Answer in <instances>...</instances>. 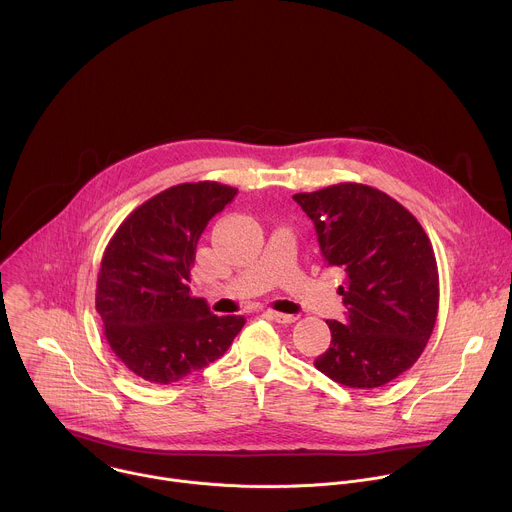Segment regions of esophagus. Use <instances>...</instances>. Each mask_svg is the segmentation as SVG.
Instances as JSON below:
<instances>
[{
    "mask_svg": "<svg viewBox=\"0 0 512 512\" xmlns=\"http://www.w3.org/2000/svg\"><path fill=\"white\" fill-rule=\"evenodd\" d=\"M269 314V318L271 320H275L277 324H291V322H296V316L294 314H283V312H267Z\"/></svg>",
    "mask_w": 512,
    "mask_h": 512,
    "instance_id": "esophagus-1",
    "label": "esophagus"
}]
</instances>
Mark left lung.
<instances>
[{"instance_id":"left-lung-1","label":"left lung","mask_w":512,"mask_h":512,"mask_svg":"<svg viewBox=\"0 0 512 512\" xmlns=\"http://www.w3.org/2000/svg\"><path fill=\"white\" fill-rule=\"evenodd\" d=\"M320 251L346 273V320H328L330 348L314 367L352 389H377L421 356L440 306L433 247L417 218L389 194L354 182L294 194Z\"/></svg>"}]
</instances>
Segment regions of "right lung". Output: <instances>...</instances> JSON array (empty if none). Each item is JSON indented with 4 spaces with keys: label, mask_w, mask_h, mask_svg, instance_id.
Listing matches in <instances>:
<instances>
[{
    "label": "right lung",
    "mask_w": 512,
    "mask_h": 512,
    "mask_svg": "<svg viewBox=\"0 0 512 512\" xmlns=\"http://www.w3.org/2000/svg\"><path fill=\"white\" fill-rule=\"evenodd\" d=\"M237 188L172 186L137 206L109 241L97 279V312L115 356L139 379L172 385L221 358L243 316H214L190 294V269L208 221Z\"/></svg>",
    "instance_id": "obj_1"
}]
</instances>
